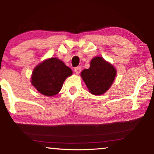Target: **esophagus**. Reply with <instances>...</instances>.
Masks as SVG:
<instances>
[{
  "label": "esophagus",
  "mask_w": 154,
  "mask_h": 154,
  "mask_svg": "<svg viewBox=\"0 0 154 154\" xmlns=\"http://www.w3.org/2000/svg\"><path fill=\"white\" fill-rule=\"evenodd\" d=\"M75 72H76V74H79L80 72H81V71H82V67L81 66H77V67H76L75 68Z\"/></svg>",
  "instance_id": "esophagus-1"
}]
</instances>
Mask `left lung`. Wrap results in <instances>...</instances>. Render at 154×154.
<instances>
[{
  "mask_svg": "<svg viewBox=\"0 0 154 154\" xmlns=\"http://www.w3.org/2000/svg\"><path fill=\"white\" fill-rule=\"evenodd\" d=\"M116 76V68L101 57L92 59L90 68L82 70L81 73L88 91L95 95L106 93L113 84Z\"/></svg>",
  "mask_w": 154,
  "mask_h": 154,
  "instance_id": "obj_1",
  "label": "left lung"
}]
</instances>
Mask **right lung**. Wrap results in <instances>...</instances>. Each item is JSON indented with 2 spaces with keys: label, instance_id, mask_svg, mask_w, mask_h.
Segmentation results:
<instances>
[{
  "label": "right lung",
  "instance_id": "obj_1",
  "mask_svg": "<svg viewBox=\"0 0 154 154\" xmlns=\"http://www.w3.org/2000/svg\"><path fill=\"white\" fill-rule=\"evenodd\" d=\"M72 74V70L62 61L52 57L34 68L31 83L42 95L51 97L61 91L64 81Z\"/></svg>",
  "mask_w": 154,
  "mask_h": 154
}]
</instances>
